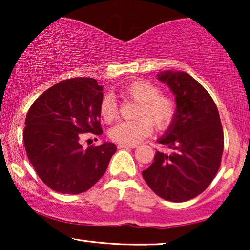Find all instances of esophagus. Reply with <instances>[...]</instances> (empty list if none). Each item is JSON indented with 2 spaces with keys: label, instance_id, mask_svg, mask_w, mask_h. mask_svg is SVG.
<instances>
[{
  "label": "esophagus",
  "instance_id": "1",
  "mask_svg": "<svg viewBox=\"0 0 250 250\" xmlns=\"http://www.w3.org/2000/svg\"><path fill=\"white\" fill-rule=\"evenodd\" d=\"M136 146H128V145H121V143H119L118 145V149H133V148H135Z\"/></svg>",
  "mask_w": 250,
  "mask_h": 250
}]
</instances>
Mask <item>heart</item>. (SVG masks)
I'll return each mask as SVG.
<instances>
[{
	"instance_id": "1",
	"label": "heart",
	"mask_w": 250,
	"mask_h": 250,
	"mask_svg": "<svg viewBox=\"0 0 250 250\" xmlns=\"http://www.w3.org/2000/svg\"><path fill=\"white\" fill-rule=\"evenodd\" d=\"M119 94L124 99L138 102L133 121L118 123L109 132L112 141L121 145L135 146L151 134L152 125L162 131L172 124L176 115V104L168 95L149 82L139 80L123 86ZM99 112L104 122L110 123L117 117V102L112 95H104L99 104Z\"/></svg>"
}]
</instances>
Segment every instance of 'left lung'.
I'll use <instances>...</instances> for the list:
<instances>
[{"instance_id":"8db88e82","label":"left lung","mask_w":250,"mask_h":250,"mask_svg":"<svg viewBox=\"0 0 250 250\" xmlns=\"http://www.w3.org/2000/svg\"><path fill=\"white\" fill-rule=\"evenodd\" d=\"M158 80L176 97V115L158 140L169 153L157 151L142 175L157 196L182 203L204 192L220 168L224 135L217 107L200 83L184 71H166Z\"/></svg>"}]
</instances>
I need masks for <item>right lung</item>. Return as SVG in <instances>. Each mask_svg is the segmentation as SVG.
<instances>
[{"label": "right lung", "instance_id": "add662e5", "mask_svg": "<svg viewBox=\"0 0 250 250\" xmlns=\"http://www.w3.org/2000/svg\"><path fill=\"white\" fill-rule=\"evenodd\" d=\"M102 98L94 78L76 77L47 88L29 108L23 129L26 153L50 189L83 193L104 174L117 146L104 142L84 150L80 143L84 133H102Z\"/></svg>", "mask_w": 250, "mask_h": 250}]
</instances>
